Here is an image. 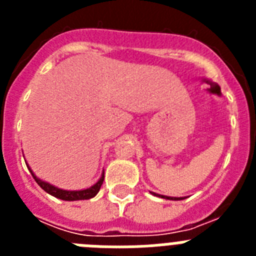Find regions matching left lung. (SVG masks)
<instances>
[{"label":"left lung","instance_id":"1","mask_svg":"<svg viewBox=\"0 0 256 256\" xmlns=\"http://www.w3.org/2000/svg\"><path fill=\"white\" fill-rule=\"evenodd\" d=\"M154 196H159V198H168V200H182L183 198H170V196H162V195H159V194H155V192H151Z\"/></svg>","mask_w":256,"mask_h":256}]
</instances>
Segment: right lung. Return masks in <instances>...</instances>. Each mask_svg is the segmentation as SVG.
<instances>
[{
    "label": "right lung",
    "instance_id": "right-lung-1",
    "mask_svg": "<svg viewBox=\"0 0 256 256\" xmlns=\"http://www.w3.org/2000/svg\"><path fill=\"white\" fill-rule=\"evenodd\" d=\"M28 169L30 170L32 176L34 178L36 182L38 183L40 186V188L44 190L47 194L50 195L55 196V198H61V200H65V201H76V200H88V198H92L97 195V192L100 191L101 188V184L104 182V173L101 176V178L94 183V186H91L90 188H86V190H80V191H66V190H61L58 188V187L52 186L50 183L44 182V180H40V178L36 177V174L32 172V169L29 168V165H26Z\"/></svg>",
    "mask_w": 256,
    "mask_h": 256
}]
</instances>
